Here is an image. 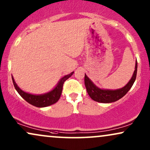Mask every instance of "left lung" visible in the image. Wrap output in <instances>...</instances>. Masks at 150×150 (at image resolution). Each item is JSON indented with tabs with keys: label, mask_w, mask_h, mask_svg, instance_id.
Segmentation results:
<instances>
[{
	"label": "left lung",
	"mask_w": 150,
	"mask_h": 150,
	"mask_svg": "<svg viewBox=\"0 0 150 150\" xmlns=\"http://www.w3.org/2000/svg\"><path fill=\"white\" fill-rule=\"evenodd\" d=\"M137 74V61H136L135 71L129 81L122 88L116 89V90H106L101 89L96 86L93 81L86 76L84 75V84L86 86L87 93L92 100L94 101L102 102V103H111L120 100L123 96L127 94L129 89L133 86L136 78Z\"/></svg>",
	"instance_id": "obj_1"
}]
</instances>
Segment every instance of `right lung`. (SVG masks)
Instances as JSON below:
<instances>
[{"label":"right lung","instance_id":"right-lung-1","mask_svg":"<svg viewBox=\"0 0 150 150\" xmlns=\"http://www.w3.org/2000/svg\"><path fill=\"white\" fill-rule=\"evenodd\" d=\"M74 73V72H72L69 75H65L59 81L58 84L57 86L53 88L50 92L47 93L45 94L41 95H33L28 93L22 91L19 87L17 86V84L15 82L14 78L12 75V78L13 81V84L16 88V91L18 93L23 99L28 102L30 105L35 106L37 107H45L48 106L52 105L53 104L56 103L60 98V96L62 95V88H63V84L66 79H68L71 75Z\"/></svg>","mask_w":150,"mask_h":150}]
</instances>
